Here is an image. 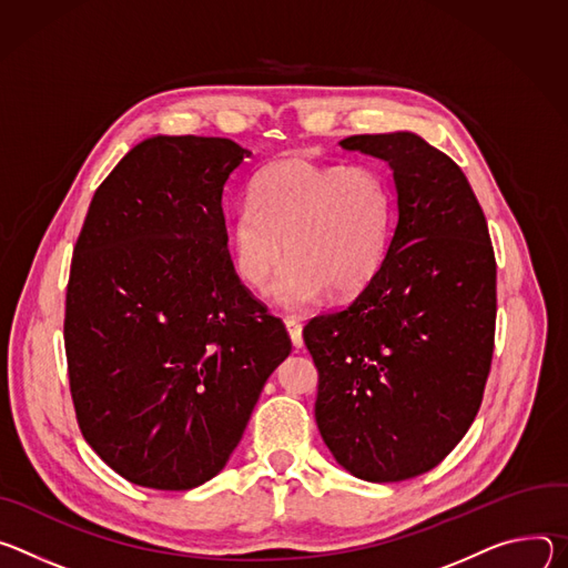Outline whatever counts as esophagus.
<instances>
[{
	"instance_id": "34e87169",
	"label": "esophagus",
	"mask_w": 568,
	"mask_h": 568,
	"mask_svg": "<svg viewBox=\"0 0 568 568\" xmlns=\"http://www.w3.org/2000/svg\"><path fill=\"white\" fill-rule=\"evenodd\" d=\"M286 323V329H288V336H291V343L295 345V347H302V323L300 321H295V318H286L284 321Z\"/></svg>"
}]
</instances>
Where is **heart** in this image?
Here are the masks:
<instances>
[{
	"label": "heart",
	"instance_id": "1",
	"mask_svg": "<svg viewBox=\"0 0 568 568\" xmlns=\"http://www.w3.org/2000/svg\"><path fill=\"white\" fill-rule=\"evenodd\" d=\"M390 219V194L372 169L286 155L252 178L247 203L234 210L232 262L247 288L266 293L291 255L277 286L288 306L327 291L345 297L379 271Z\"/></svg>",
	"mask_w": 568,
	"mask_h": 568
}]
</instances>
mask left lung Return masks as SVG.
I'll return each instance as SVG.
<instances>
[{"label": "left lung", "instance_id": "obj_1", "mask_svg": "<svg viewBox=\"0 0 568 568\" xmlns=\"http://www.w3.org/2000/svg\"><path fill=\"white\" fill-rule=\"evenodd\" d=\"M341 146L390 164L397 223L363 291L302 332L318 367L316 422L349 474L397 483L443 463L480 408L496 260L483 207L447 153L413 133Z\"/></svg>", "mask_w": 568, "mask_h": 568}]
</instances>
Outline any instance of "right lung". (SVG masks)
<instances>
[{"mask_svg": "<svg viewBox=\"0 0 568 568\" xmlns=\"http://www.w3.org/2000/svg\"><path fill=\"white\" fill-rule=\"evenodd\" d=\"M250 151L151 138L99 184L74 245L65 354L79 428L121 478L182 491L216 476L286 327L239 280L223 186Z\"/></svg>", "mask_w": 568, "mask_h": 568, "instance_id": "right-lung-1", "label": "right lung"}]
</instances>
